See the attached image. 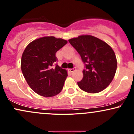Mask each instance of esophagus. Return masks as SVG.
I'll list each match as a JSON object with an SVG mask.
<instances>
[{
  "label": "esophagus",
  "instance_id": "34e87169",
  "mask_svg": "<svg viewBox=\"0 0 134 134\" xmlns=\"http://www.w3.org/2000/svg\"><path fill=\"white\" fill-rule=\"evenodd\" d=\"M74 70H75L74 69V68H72V69H69L68 70H69V71L70 72H73L74 71Z\"/></svg>",
  "mask_w": 134,
  "mask_h": 134
}]
</instances>
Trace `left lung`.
I'll return each mask as SVG.
<instances>
[{
  "label": "left lung",
  "mask_w": 134,
  "mask_h": 134,
  "mask_svg": "<svg viewBox=\"0 0 134 134\" xmlns=\"http://www.w3.org/2000/svg\"><path fill=\"white\" fill-rule=\"evenodd\" d=\"M85 65L83 78L77 84L90 93L102 91L114 77L117 61L113 49L107 43L91 35H81L69 40Z\"/></svg>",
  "instance_id": "1"
}]
</instances>
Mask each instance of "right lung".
I'll return each mask as SVG.
<instances>
[{
	"label": "right lung",
	"instance_id": "obj_1",
	"mask_svg": "<svg viewBox=\"0 0 134 134\" xmlns=\"http://www.w3.org/2000/svg\"><path fill=\"white\" fill-rule=\"evenodd\" d=\"M67 41L54 36L35 40L26 47L21 58L23 74L31 88L44 97H52L62 90L67 72L56 64V53Z\"/></svg>",
	"mask_w": 134,
	"mask_h": 134
}]
</instances>
